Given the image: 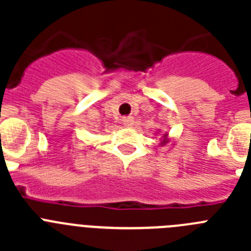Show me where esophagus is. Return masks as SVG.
<instances>
[{
  "label": "esophagus",
  "instance_id": "1",
  "mask_svg": "<svg viewBox=\"0 0 251 251\" xmlns=\"http://www.w3.org/2000/svg\"><path fill=\"white\" fill-rule=\"evenodd\" d=\"M133 123H134V119H133L132 117H128V118H124V119H123V124H124V126H126V127H127V128L132 127Z\"/></svg>",
  "mask_w": 251,
  "mask_h": 251
}]
</instances>
